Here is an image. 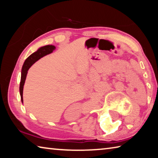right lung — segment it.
Listing matches in <instances>:
<instances>
[{
	"instance_id": "obj_1",
	"label": "right lung",
	"mask_w": 158,
	"mask_h": 158,
	"mask_svg": "<svg viewBox=\"0 0 158 158\" xmlns=\"http://www.w3.org/2000/svg\"><path fill=\"white\" fill-rule=\"evenodd\" d=\"M56 49V47L53 45H47V46H44L40 48V49L37 51V52H34L33 53L28 56L26 60H25L24 63H23L22 67V70H21V81H20V86H19V90H20V95H21V101L23 102V85H24V83L26 81V75H27L28 69L31 68L33 64L38 60L40 58L44 56L47 54L52 53L53 50Z\"/></svg>"
}]
</instances>
